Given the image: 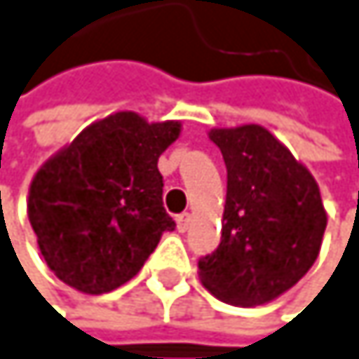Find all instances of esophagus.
<instances>
[{
    "instance_id": "esophagus-1",
    "label": "esophagus",
    "mask_w": 359,
    "mask_h": 359,
    "mask_svg": "<svg viewBox=\"0 0 359 359\" xmlns=\"http://www.w3.org/2000/svg\"><path fill=\"white\" fill-rule=\"evenodd\" d=\"M189 223H191V215L189 212H181V215L176 217V229H178V232H187Z\"/></svg>"
}]
</instances>
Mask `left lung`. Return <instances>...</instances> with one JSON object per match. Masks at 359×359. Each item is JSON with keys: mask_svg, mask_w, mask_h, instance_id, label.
I'll return each mask as SVG.
<instances>
[{"mask_svg": "<svg viewBox=\"0 0 359 359\" xmlns=\"http://www.w3.org/2000/svg\"><path fill=\"white\" fill-rule=\"evenodd\" d=\"M227 170L219 247L200 257V278L219 300L255 306L309 272L325 232V210L311 172L268 130H212Z\"/></svg>", "mask_w": 359, "mask_h": 359, "instance_id": "1", "label": "left lung"}]
</instances>
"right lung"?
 I'll use <instances>...</instances> for the list:
<instances>
[{
  "label": "right lung",
  "mask_w": 359,
  "mask_h": 359,
  "mask_svg": "<svg viewBox=\"0 0 359 359\" xmlns=\"http://www.w3.org/2000/svg\"><path fill=\"white\" fill-rule=\"evenodd\" d=\"M178 134V121L147 123L136 112H116L38 170L27 215L63 283L93 296L112 292L176 227L163 208L157 159Z\"/></svg>",
  "instance_id": "1"
}]
</instances>
